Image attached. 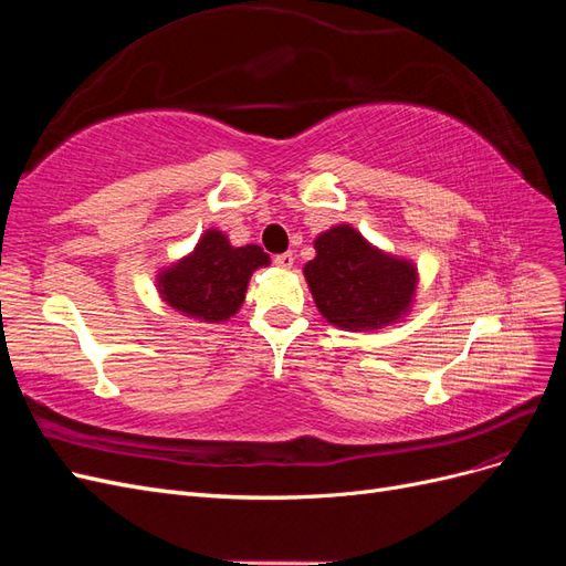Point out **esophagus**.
<instances>
[{
	"label": "esophagus",
	"instance_id": "esophagus-1",
	"mask_svg": "<svg viewBox=\"0 0 566 566\" xmlns=\"http://www.w3.org/2000/svg\"><path fill=\"white\" fill-rule=\"evenodd\" d=\"M293 262H295L293 252H283V254H276V256H273V264L281 266V269H290V266H293Z\"/></svg>",
	"mask_w": 566,
	"mask_h": 566
}]
</instances>
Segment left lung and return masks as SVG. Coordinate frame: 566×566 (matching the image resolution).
Segmentation results:
<instances>
[{
	"instance_id": "obj_1",
	"label": "left lung",
	"mask_w": 566,
	"mask_h": 566,
	"mask_svg": "<svg viewBox=\"0 0 566 566\" xmlns=\"http://www.w3.org/2000/svg\"><path fill=\"white\" fill-rule=\"evenodd\" d=\"M304 266L323 318L345 331H375L397 323L416 297V266L373 248L349 224L333 227L316 241Z\"/></svg>"
}]
</instances>
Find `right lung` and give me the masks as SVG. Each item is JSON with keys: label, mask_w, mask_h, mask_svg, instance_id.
I'll list each match as a JSON object with an SVG mask.
<instances>
[{"label": "right lung", "mask_w": 566, "mask_h": 566, "mask_svg": "<svg viewBox=\"0 0 566 566\" xmlns=\"http://www.w3.org/2000/svg\"><path fill=\"white\" fill-rule=\"evenodd\" d=\"M266 264L260 245L233 248L224 233L210 229L191 254L158 273V290L172 310L221 323L241 310L252 271Z\"/></svg>", "instance_id": "add662e5"}]
</instances>
